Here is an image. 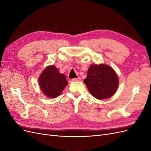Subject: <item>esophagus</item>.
<instances>
[{
  "label": "esophagus",
  "mask_w": 151,
  "mask_h": 151,
  "mask_svg": "<svg viewBox=\"0 0 151 151\" xmlns=\"http://www.w3.org/2000/svg\"><path fill=\"white\" fill-rule=\"evenodd\" d=\"M72 81H81V78L80 77H77V78H74L72 79Z\"/></svg>",
  "instance_id": "34e87169"
}]
</instances>
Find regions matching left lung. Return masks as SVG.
<instances>
[{"label": "left lung", "mask_w": 151, "mask_h": 151, "mask_svg": "<svg viewBox=\"0 0 151 151\" xmlns=\"http://www.w3.org/2000/svg\"><path fill=\"white\" fill-rule=\"evenodd\" d=\"M84 82L91 95L98 99L112 96L118 86L115 72L110 67L104 64L91 65Z\"/></svg>", "instance_id": "1"}]
</instances>
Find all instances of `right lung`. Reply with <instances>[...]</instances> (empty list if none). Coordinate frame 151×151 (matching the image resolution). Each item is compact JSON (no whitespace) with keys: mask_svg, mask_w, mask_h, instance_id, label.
Here are the masks:
<instances>
[{"mask_svg":"<svg viewBox=\"0 0 151 151\" xmlns=\"http://www.w3.org/2000/svg\"><path fill=\"white\" fill-rule=\"evenodd\" d=\"M40 88L49 98H56L60 95L68 84L65 75L60 74L54 65L47 67L39 78Z\"/></svg>","mask_w":151,"mask_h":151,"instance_id":"obj_1","label":"right lung"}]
</instances>
